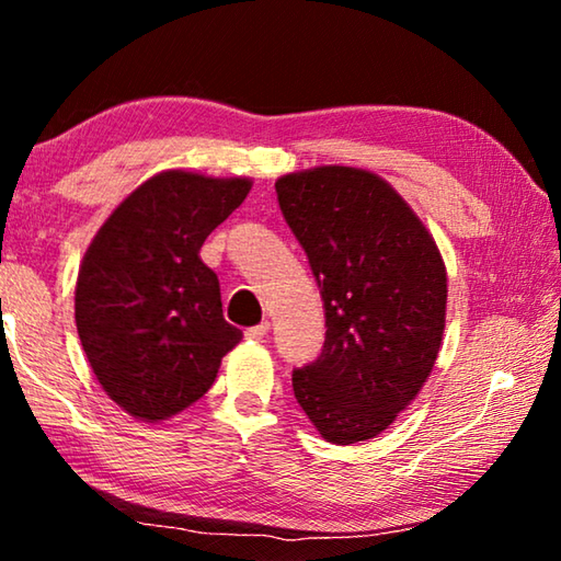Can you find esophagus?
<instances>
[{"mask_svg":"<svg viewBox=\"0 0 561 561\" xmlns=\"http://www.w3.org/2000/svg\"><path fill=\"white\" fill-rule=\"evenodd\" d=\"M267 334H270V321H262V324L250 327V329L244 331V336L250 339V341H262Z\"/></svg>","mask_w":561,"mask_h":561,"instance_id":"1","label":"esophagus"}]
</instances>
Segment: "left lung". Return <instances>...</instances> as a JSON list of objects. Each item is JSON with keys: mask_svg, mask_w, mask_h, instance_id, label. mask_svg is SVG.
Returning a JSON list of instances; mask_svg holds the SVG:
<instances>
[{"mask_svg": "<svg viewBox=\"0 0 561 561\" xmlns=\"http://www.w3.org/2000/svg\"><path fill=\"white\" fill-rule=\"evenodd\" d=\"M274 187L327 317L321 356L291 374L294 396L324 440L376 438L440 354L448 272L438 244L371 170L319 165Z\"/></svg>", "mask_w": 561, "mask_h": 561, "instance_id": "8db88e82", "label": "left lung"}]
</instances>
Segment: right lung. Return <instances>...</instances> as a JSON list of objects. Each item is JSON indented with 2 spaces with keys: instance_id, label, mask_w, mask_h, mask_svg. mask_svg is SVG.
Wrapping results in <instances>:
<instances>
[{
  "instance_id": "right-lung-1",
  "label": "right lung",
  "mask_w": 561,
  "mask_h": 561,
  "mask_svg": "<svg viewBox=\"0 0 561 561\" xmlns=\"http://www.w3.org/2000/svg\"><path fill=\"white\" fill-rule=\"evenodd\" d=\"M250 190V178L165 170L133 190L83 254L81 346L106 396L138 421L193 405L242 341L222 317L220 282L201 247Z\"/></svg>"
}]
</instances>
